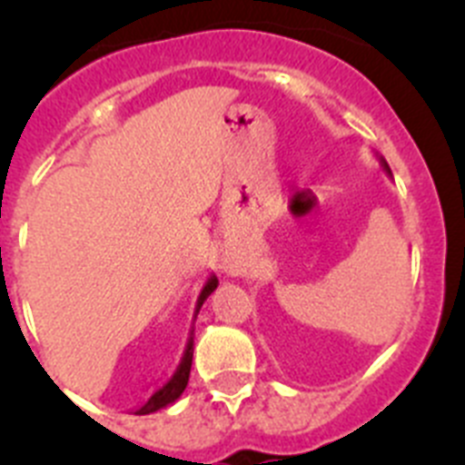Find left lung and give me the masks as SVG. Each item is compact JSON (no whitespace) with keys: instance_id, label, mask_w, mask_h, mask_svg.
<instances>
[{"instance_id":"8db88e82","label":"left lung","mask_w":465,"mask_h":465,"mask_svg":"<svg viewBox=\"0 0 465 465\" xmlns=\"http://www.w3.org/2000/svg\"><path fill=\"white\" fill-rule=\"evenodd\" d=\"M379 163H381V167H383V172L388 173V176H392V172H390V167H388V163H385L383 158H379Z\"/></svg>"}]
</instances>
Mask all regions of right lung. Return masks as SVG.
<instances>
[{"label":"right lung","instance_id":"obj_1","mask_svg":"<svg viewBox=\"0 0 465 465\" xmlns=\"http://www.w3.org/2000/svg\"><path fill=\"white\" fill-rule=\"evenodd\" d=\"M215 289H218V277L211 275L206 282H203L202 292H199L197 305H194V319H197L199 310H202V305H203V301H206V298L211 296ZM193 351H194V321H193V331H190V337H188V344H185L183 358H181L176 371H173V374L169 376V381H164V383L160 385V388L155 390V392L151 394V397L146 399L144 403H142L140 409L134 411V415L155 413V411L164 409V406L173 403L176 399L181 397V394H183L185 385H188V379H190V367H193Z\"/></svg>","mask_w":465,"mask_h":465}]
</instances>
